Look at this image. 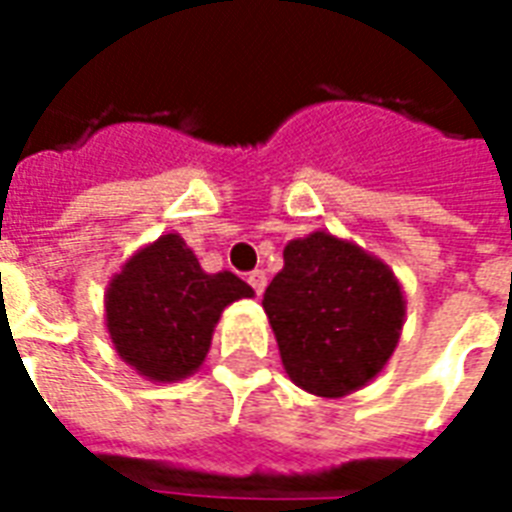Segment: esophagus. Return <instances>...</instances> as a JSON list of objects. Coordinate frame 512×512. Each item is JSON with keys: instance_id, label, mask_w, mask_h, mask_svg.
Listing matches in <instances>:
<instances>
[{"instance_id": "esophagus-1", "label": "esophagus", "mask_w": 512, "mask_h": 512, "mask_svg": "<svg viewBox=\"0 0 512 512\" xmlns=\"http://www.w3.org/2000/svg\"><path fill=\"white\" fill-rule=\"evenodd\" d=\"M246 282H249V285H252V290H255L257 296H260V293H263V290H266V271H260V268H257V271H252V274H249V277H246Z\"/></svg>"}]
</instances>
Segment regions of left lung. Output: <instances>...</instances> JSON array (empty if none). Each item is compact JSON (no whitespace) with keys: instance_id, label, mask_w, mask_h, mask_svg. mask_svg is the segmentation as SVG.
I'll return each instance as SVG.
<instances>
[{"instance_id":"left-lung-1","label":"left lung","mask_w":512,"mask_h":512,"mask_svg":"<svg viewBox=\"0 0 512 512\" xmlns=\"http://www.w3.org/2000/svg\"><path fill=\"white\" fill-rule=\"evenodd\" d=\"M263 293L282 367L315 397L367 386L395 354L406 296L384 260L326 230L293 238Z\"/></svg>"}]
</instances>
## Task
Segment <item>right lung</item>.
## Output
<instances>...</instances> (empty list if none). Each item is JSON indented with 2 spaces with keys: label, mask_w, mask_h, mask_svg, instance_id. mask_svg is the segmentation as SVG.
Masks as SVG:
<instances>
[{
  "label": "right lung",
  "mask_w": 512,
  "mask_h": 512,
  "mask_svg": "<svg viewBox=\"0 0 512 512\" xmlns=\"http://www.w3.org/2000/svg\"><path fill=\"white\" fill-rule=\"evenodd\" d=\"M255 290L233 271L208 274L178 233L136 249L109 279L104 321L117 356L153 384L194 376L222 312Z\"/></svg>",
  "instance_id": "obj_1"
}]
</instances>
